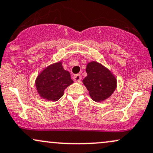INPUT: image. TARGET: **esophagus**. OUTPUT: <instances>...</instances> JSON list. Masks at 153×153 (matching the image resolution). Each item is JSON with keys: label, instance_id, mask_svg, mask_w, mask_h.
<instances>
[{"label": "esophagus", "instance_id": "obj_1", "mask_svg": "<svg viewBox=\"0 0 153 153\" xmlns=\"http://www.w3.org/2000/svg\"><path fill=\"white\" fill-rule=\"evenodd\" d=\"M74 79L75 82H80L81 79H82V75L79 74H77L74 75Z\"/></svg>", "mask_w": 153, "mask_h": 153}]
</instances>
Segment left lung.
I'll use <instances>...</instances> for the list:
<instances>
[{"mask_svg": "<svg viewBox=\"0 0 153 153\" xmlns=\"http://www.w3.org/2000/svg\"><path fill=\"white\" fill-rule=\"evenodd\" d=\"M87 76L83 83L95 102H101L110 97L117 87V80L110 71L96 62L87 64Z\"/></svg>", "mask_w": 153, "mask_h": 153, "instance_id": "1", "label": "left lung"}]
</instances>
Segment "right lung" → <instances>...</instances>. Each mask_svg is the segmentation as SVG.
<instances>
[{"instance_id": "right-lung-1", "label": "right lung", "mask_w": 153, "mask_h": 153, "mask_svg": "<svg viewBox=\"0 0 153 153\" xmlns=\"http://www.w3.org/2000/svg\"><path fill=\"white\" fill-rule=\"evenodd\" d=\"M73 82L70 73L64 69L62 62H58L43 70L37 76L36 87L41 97L55 102L62 97L64 89Z\"/></svg>"}]
</instances>
